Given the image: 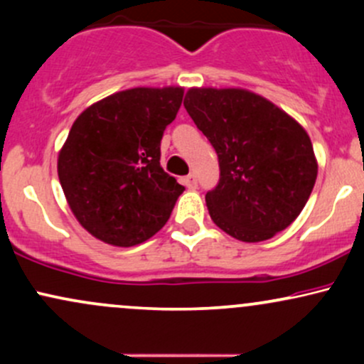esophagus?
<instances>
[{"mask_svg": "<svg viewBox=\"0 0 364 364\" xmlns=\"http://www.w3.org/2000/svg\"><path fill=\"white\" fill-rule=\"evenodd\" d=\"M183 185H185L186 188H190V190H195L196 186H198V181H196V176L193 173L188 174V176L183 178Z\"/></svg>", "mask_w": 364, "mask_h": 364, "instance_id": "34e87169", "label": "esophagus"}]
</instances>
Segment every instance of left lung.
I'll return each instance as SVG.
<instances>
[{"label": "left lung", "mask_w": 364, "mask_h": 364, "mask_svg": "<svg viewBox=\"0 0 364 364\" xmlns=\"http://www.w3.org/2000/svg\"><path fill=\"white\" fill-rule=\"evenodd\" d=\"M183 104L219 157V185L205 195L214 224L245 243L284 231L301 214L318 173L306 129L245 89L191 87Z\"/></svg>", "instance_id": "8db88e82"}]
</instances>
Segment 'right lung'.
Wrapping results in <instances>:
<instances>
[{
	"mask_svg": "<svg viewBox=\"0 0 364 364\" xmlns=\"http://www.w3.org/2000/svg\"><path fill=\"white\" fill-rule=\"evenodd\" d=\"M183 87H136L97 101L75 119L58 154V178L83 229L112 246L147 241L185 191L161 168V140Z\"/></svg>",
	"mask_w": 364,
	"mask_h": 364,
	"instance_id": "right-lung-1",
	"label": "right lung"
}]
</instances>
